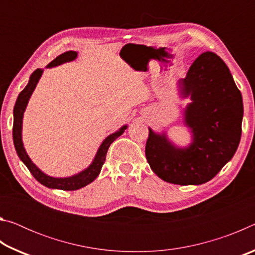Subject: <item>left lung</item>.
Listing matches in <instances>:
<instances>
[{
    "instance_id": "8db88e82",
    "label": "left lung",
    "mask_w": 255,
    "mask_h": 255,
    "mask_svg": "<svg viewBox=\"0 0 255 255\" xmlns=\"http://www.w3.org/2000/svg\"><path fill=\"white\" fill-rule=\"evenodd\" d=\"M185 124L193 133L188 148H176L165 135L149 128L145 154L150 169L166 182L181 185L208 182L231 161L239 147L243 101L224 60L211 51L201 54L179 82Z\"/></svg>"
}]
</instances>
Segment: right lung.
Here are the masks:
<instances>
[{"label":"right lung","mask_w":255,"mask_h":255,"mask_svg":"<svg viewBox=\"0 0 255 255\" xmlns=\"http://www.w3.org/2000/svg\"><path fill=\"white\" fill-rule=\"evenodd\" d=\"M76 56H77L76 51H66V53L57 56L53 62H50L48 64V66L47 67H53L56 65H59V64L62 63L71 62V60L76 58ZM41 74H42V70L37 68V70L32 73L31 76H30L29 83L27 84V86H25L22 91L20 92L18 99H16V102L13 109V143H14L15 150L16 153H18V156L20 157L21 161L25 164V166L29 169L30 173L33 175V178L36 179L38 182L44 184L45 187L51 188V189L65 190V191H72V190L81 189L97 179V176L99 175V173H100L103 163L106 161L108 148L110 147L112 141L117 139L120 135H123V132L125 131V129L127 128V126L122 127L117 132L111 133L110 136H108L106 139L103 140V143L101 144L100 148H99L91 165H90L88 169L84 170L83 172H81V173L73 175L71 178H64V179L51 178V176H48L45 173H42V172L31 162V159L29 158L27 153H25V150L23 148L22 139H21L23 112L25 110V107L28 105L29 98L33 92L34 88H36V85L38 83V81H39Z\"/></svg>","instance_id":"1"}]
</instances>
